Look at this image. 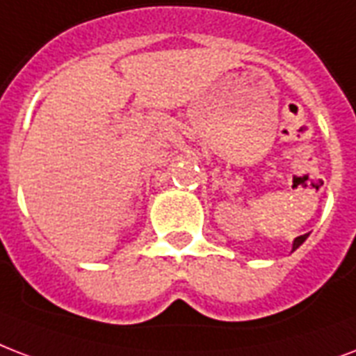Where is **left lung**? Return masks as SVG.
<instances>
[{"label": "left lung", "mask_w": 356, "mask_h": 356, "mask_svg": "<svg viewBox=\"0 0 356 356\" xmlns=\"http://www.w3.org/2000/svg\"><path fill=\"white\" fill-rule=\"evenodd\" d=\"M308 235H310V233H305V235H300V237L295 238V241H293V250H297L298 246H300V244L305 243L306 238H308Z\"/></svg>", "instance_id": "1"}]
</instances>
